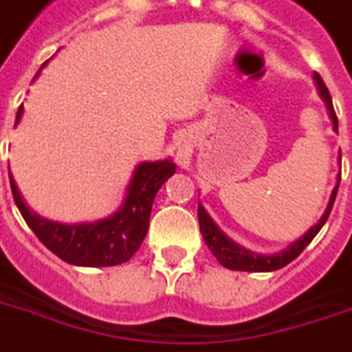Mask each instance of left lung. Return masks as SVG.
Listing matches in <instances>:
<instances>
[{"label":"left lung","instance_id":"1","mask_svg":"<svg viewBox=\"0 0 352 352\" xmlns=\"http://www.w3.org/2000/svg\"><path fill=\"white\" fill-rule=\"evenodd\" d=\"M314 85H316V91H318V97L324 100L326 104V110H328V116L331 120V125H333V131H338V116L333 112V104H331V97L328 87L324 85L322 78L318 74L314 72ZM339 168H341V152H339L338 158ZM339 181H341V171L338 173V183L333 186V190L330 194V200H328V206L322 213V217L318 219V223H314L313 227L309 228L299 240L292 242L287 245L286 250H282L278 253H255L245 250L244 245L236 244L232 238H228L221 228L215 225V221L210 217V213L204 210V206L198 204V221H200V232L204 236V242L208 244V248L211 250V253L217 257V261L227 267L230 270H245V272H272V270H278L282 267H286L287 263H292L296 259L299 253L303 252L307 245L313 242V238L318 234V230L324 227V223L328 221V215H330L331 206L336 201V194H338Z\"/></svg>","mask_w":352,"mask_h":352}]
</instances>
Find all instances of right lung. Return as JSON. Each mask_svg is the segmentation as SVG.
<instances>
[{"label":"right lung","mask_w":352,"mask_h":352,"mask_svg":"<svg viewBox=\"0 0 352 352\" xmlns=\"http://www.w3.org/2000/svg\"><path fill=\"white\" fill-rule=\"evenodd\" d=\"M45 65H41V68H45ZM39 72L36 74V78ZM22 114L24 107L21 104L16 112V124L21 122ZM175 169L177 166L171 158L141 162L133 169L122 206L112 215L93 223H58L41 217L26 206L11 173L9 179L14 204L26 225L34 230L39 242L55 253L56 257L78 267H114L129 261L133 253L141 248L142 240L148 232L154 198L162 184L175 173Z\"/></svg>","instance_id":"right-lung-1"}]
</instances>
